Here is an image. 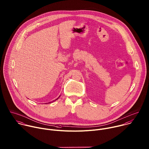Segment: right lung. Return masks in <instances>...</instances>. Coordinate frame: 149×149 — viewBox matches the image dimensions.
<instances>
[{
	"mask_svg": "<svg viewBox=\"0 0 149 149\" xmlns=\"http://www.w3.org/2000/svg\"><path fill=\"white\" fill-rule=\"evenodd\" d=\"M60 96H59V97H60ZM58 98H57V99H56V100H57V99H58ZM55 100H53V102H54V101H55ZM51 103V102H49V103Z\"/></svg>",
	"mask_w": 149,
	"mask_h": 149,
	"instance_id": "add662e5",
	"label": "right lung"
}]
</instances>
